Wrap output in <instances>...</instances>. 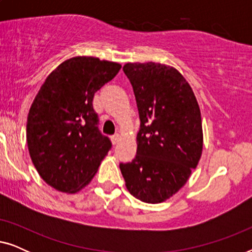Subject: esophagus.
Returning a JSON list of instances; mask_svg holds the SVG:
<instances>
[{
	"label": "esophagus",
	"mask_w": 252,
	"mask_h": 252,
	"mask_svg": "<svg viewBox=\"0 0 252 252\" xmlns=\"http://www.w3.org/2000/svg\"><path fill=\"white\" fill-rule=\"evenodd\" d=\"M120 139H122V136H120L119 133H117V134H115V135H113V136L111 137V141H112V143L116 146V144L119 143Z\"/></svg>",
	"instance_id": "1"
}]
</instances>
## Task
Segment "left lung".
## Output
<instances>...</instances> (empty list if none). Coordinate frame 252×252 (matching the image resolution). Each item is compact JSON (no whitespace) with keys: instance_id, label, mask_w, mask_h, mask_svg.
<instances>
[{"instance_id":"8db88e82","label":"left lung","mask_w":252,"mask_h":252,"mask_svg":"<svg viewBox=\"0 0 252 252\" xmlns=\"http://www.w3.org/2000/svg\"><path fill=\"white\" fill-rule=\"evenodd\" d=\"M141 126L136 156L120 164L126 188L144 203L165 202L180 190L203 151L201 110L177 68L160 63H127Z\"/></svg>"}]
</instances>
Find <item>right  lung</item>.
<instances>
[{"mask_svg": "<svg viewBox=\"0 0 252 252\" xmlns=\"http://www.w3.org/2000/svg\"><path fill=\"white\" fill-rule=\"evenodd\" d=\"M120 67L96 57L68 58L37 92L27 116V147L37 173L56 190H81L108 155L111 142L99 133L93 98Z\"/></svg>", "mask_w": 252, "mask_h": 252, "instance_id": "1", "label": "right lung"}]
</instances>
